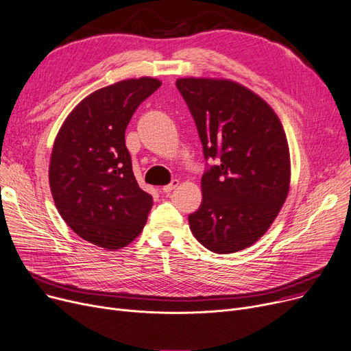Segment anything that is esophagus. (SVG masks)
Segmentation results:
<instances>
[{
    "instance_id": "obj_1",
    "label": "esophagus",
    "mask_w": 351,
    "mask_h": 351,
    "mask_svg": "<svg viewBox=\"0 0 351 351\" xmlns=\"http://www.w3.org/2000/svg\"><path fill=\"white\" fill-rule=\"evenodd\" d=\"M178 180L177 178H174V180H171V182L170 184H167V185H164V187H162V193H171L176 187H177V185H178Z\"/></svg>"
}]
</instances>
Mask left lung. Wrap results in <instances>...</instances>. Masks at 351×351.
Returning <instances> with one entry per match:
<instances>
[{"label": "left lung", "instance_id": "obj_1", "mask_svg": "<svg viewBox=\"0 0 351 351\" xmlns=\"http://www.w3.org/2000/svg\"><path fill=\"white\" fill-rule=\"evenodd\" d=\"M205 161L202 201L189 215L197 241L215 254L256 242L280 211L291 180L289 147L275 112L231 80L178 79Z\"/></svg>", "mask_w": 351, "mask_h": 351}]
</instances>
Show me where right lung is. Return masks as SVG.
I'll list each match as a JSON object with an SVG mask.
<instances>
[{"label": "right lung", "mask_w": 351, "mask_h": 351, "mask_svg": "<svg viewBox=\"0 0 351 351\" xmlns=\"http://www.w3.org/2000/svg\"><path fill=\"white\" fill-rule=\"evenodd\" d=\"M160 80L117 82L82 100L62 125L52 149L49 185L69 228L97 246L119 250L141 232L153 205L132 169L125 133Z\"/></svg>", "instance_id": "add662e5"}]
</instances>
